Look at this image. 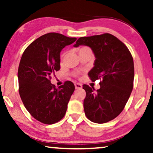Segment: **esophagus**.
Here are the masks:
<instances>
[{
    "label": "esophagus",
    "instance_id": "esophagus-1",
    "mask_svg": "<svg viewBox=\"0 0 153 153\" xmlns=\"http://www.w3.org/2000/svg\"><path fill=\"white\" fill-rule=\"evenodd\" d=\"M75 89H82V85L80 84V83H75Z\"/></svg>",
    "mask_w": 153,
    "mask_h": 153
}]
</instances>
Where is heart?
Wrapping results in <instances>:
<instances>
[{"instance_id":"heart-1","label":"heart","mask_w":153,"mask_h":153,"mask_svg":"<svg viewBox=\"0 0 153 153\" xmlns=\"http://www.w3.org/2000/svg\"><path fill=\"white\" fill-rule=\"evenodd\" d=\"M87 49H88V48H86V47H82V48H80V49H79V52H82V51H84L85 50H87Z\"/></svg>"}]
</instances>
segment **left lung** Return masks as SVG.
<instances>
[{"instance_id": "8db88e82", "label": "left lung", "mask_w": 153, "mask_h": 153, "mask_svg": "<svg viewBox=\"0 0 153 153\" xmlns=\"http://www.w3.org/2000/svg\"><path fill=\"white\" fill-rule=\"evenodd\" d=\"M88 46L95 56L94 66L88 73L92 81L100 79L97 91L84 85L83 105L86 117L102 124L115 119L123 111L133 89L134 66L127 46L115 36L104 33L78 38L75 48Z\"/></svg>"}]
</instances>
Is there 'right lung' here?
<instances>
[{"label": "right lung", "instance_id": "right-lung-1", "mask_svg": "<svg viewBox=\"0 0 153 153\" xmlns=\"http://www.w3.org/2000/svg\"><path fill=\"white\" fill-rule=\"evenodd\" d=\"M76 39L49 33L34 40L22 54L18 68L19 95L28 113L40 123L54 124L66 114L74 85L66 81L56 88L50 79L60 69L61 51Z\"/></svg>", "mask_w": 153, "mask_h": 153}]
</instances>
